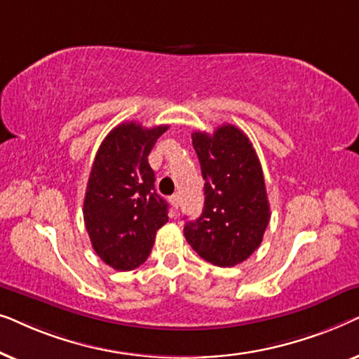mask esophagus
I'll use <instances>...</instances> for the list:
<instances>
[{"instance_id": "1", "label": "esophagus", "mask_w": 359, "mask_h": 359, "mask_svg": "<svg viewBox=\"0 0 359 359\" xmlns=\"http://www.w3.org/2000/svg\"><path fill=\"white\" fill-rule=\"evenodd\" d=\"M170 203L173 204L175 209H178V205H180V194H173V196H171Z\"/></svg>"}]
</instances>
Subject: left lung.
Listing matches in <instances>:
<instances>
[{"label":"left lung","instance_id":"1","mask_svg":"<svg viewBox=\"0 0 359 359\" xmlns=\"http://www.w3.org/2000/svg\"><path fill=\"white\" fill-rule=\"evenodd\" d=\"M193 147L204 178V209L186 220L184 237L196 253L220 268L242 263L259 247L269 203L263 170L252 142L238 127L194 132Z\"/></svg>","mask_w":359,"mask_h":359}]
</instances>
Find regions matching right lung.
I'll use <instances>...</instances> for the list:
<instances>
[{"instance_id":"add662e5","label":"right lung","mask_w":359,"mask_h":359,"mask_svg":"<svg viewBox=\"0 0 359 359\" xmlns=\"http://www.w3.org/2000/svg\"><path fill=\"white\" fill-rule=\"evenodd\" d=\"M168 126L145 129L122 122L100 145L88 180L83 217L91 245L117 271L149 258L156 230L168 222V203L156 194L149 155Z\"/></svg>"}]
</instances>
